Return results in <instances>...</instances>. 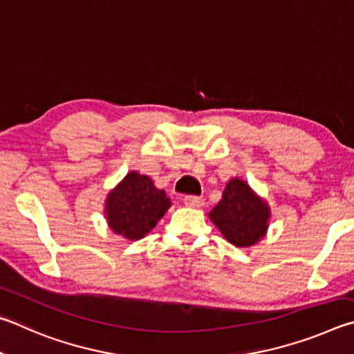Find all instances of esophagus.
I'll list each match as a JSON object with an SVG mask.
<instances>
[{
  "instance_id": "esophagus-1",
  "label": "esophagus",
  "mask_w": 354,
  "mask_h": 354,
  "mask_svg": "<svg viewBox=\"0 0 354 354\" xmlns=\"http://www.w3.org/2000/svg\"><path fill=\"white\" fill-rule=\"evenodd\" d=\"M183 203L191 208H201L203 207V199L199 196H185Z\"/></svg>"
}]
</instances>
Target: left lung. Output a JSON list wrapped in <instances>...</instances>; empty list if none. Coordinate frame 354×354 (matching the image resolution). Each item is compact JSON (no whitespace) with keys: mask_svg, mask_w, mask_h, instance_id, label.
<instances>
[{"mask_svg":"<svg viewBox=\"0 0 354 354\" xmlns=\"http://www.w3.org/2000/svg\"><path fill=\"white\" fill-rule=\"evenodd\" d=\"M208 216L228 243L250 247L268 232L270 208L244 180L232 178Z\"/></svg>","mask_w":354,"mask_h":354,"instance_id":"1","label":"left lung"}]
</instances>
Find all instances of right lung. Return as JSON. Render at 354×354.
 Here are the masks:
<instances>
[{
    "instance_id": "1",
    "label": "right lung",
    "mask_w": 354,
    "mask_h": 354,
    "mask_svg": "<svg viewBox=\"0 0 354 354\" xmlns=\"http://www.w3.org/2000/svg\"><path fill=\"white\" fill-rule=\"evenodd\" d=\"M169 207V197L155 188L151 177L132 171L110 191L104 213L116 234L138 241L157 225Z\"/></svg>"
}]
</instances>
